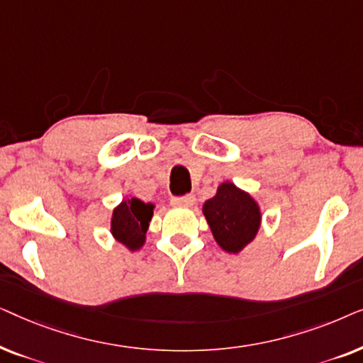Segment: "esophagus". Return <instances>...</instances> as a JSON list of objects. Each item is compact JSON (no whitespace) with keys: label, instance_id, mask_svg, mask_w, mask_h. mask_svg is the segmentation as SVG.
<instances>
[{"label":"esophagus","instance_id":"1","mask_svg":"<svg viewBox=\"0 0 363 363\" xmlns=\"http://www.w3.org/2000/svg\"><path fill=\"white\" fill-rule=\"evenodd\" d=\"M196 198L193 195H186V196H177L172 198V205L173 206H183V208H190L195 205Z\"/></svg>","mask_w":363,"mask_h":363}]
</instances>
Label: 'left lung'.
<instances>
[{"instance_id": "1", "label": "left lung", "mask_w": 363, "mask_h": 363, "mask_svg": "<svg viewBox=\"0 0 363 363\" xmlns=\"http://www.w3.org/2000/svg\"><path fill=\"white\" fill-rule=\"evenodd\" d=\"M203 215L223 251L238 255L255 240L261 228L259 203L235 183L223 182L216 195L203 203Z\"/></svg>"}]
</instances>
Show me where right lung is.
I'll return each instance as SVG.
<instances>
[{
	"label": "right lung",
	"instance_id": "1",
	"mask_svg": "<svg viewBox=\"0 0 363 363\" xmlns=\"http://www.w3.org/2000/svg\"><path fill=\"white\" fill-rule=\"evenodd\" d=\"M155 203H143L138 198H125L113 208L111 218L112 238L128 251H140L147 241Z\"/></svg>",
	"mask_w": 363,
	"mask_h": 363
}]
</instances>
